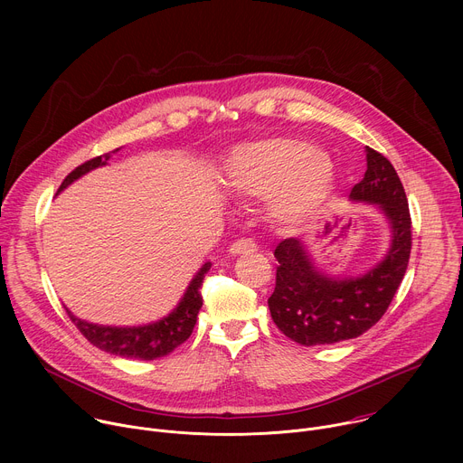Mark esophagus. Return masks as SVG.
Masks as SVG:
<instances>
[{
	"label": "esophagus",
	"mask_w": 463,
	"mask_h": 463,
	"mask_svg": "<svg viewBox=\"0 0 463 463\" xmlns=\"http://www.w3.org/2000/svg\"><path fill=\"white\" fill-rule=\"evenodd\" d=\"M252 250H256V243H254L252 240H249V238H241V240L234 241V243L229 247V252H231L232 256L243 254V252H252Z\"/></svg>",
	"instance_id": "obj_1"
}]
</instances>
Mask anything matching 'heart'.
I'll use <instances>...</instances> for the list:
<instances>
[{
	"mask_svg": "<svg viewBox=\"0 0 463 463\" xmlns=\"http://www.w3.org/2000/svg\"><path fill=\"white\" fill-rule=\"evenodd\" d=\"M225 186L240 197L269 195L271 216L297 223L315 214L334 188V168L318 148L293 137H266L234 146Z\"/></svg>",
	"mask_w": 463,
	"mask_h": 463,
	"instance_id": "1",
	"label": "heart"
}]
</instances>
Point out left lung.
I'll return each mask as SVG.
<instances>
[{
  "label": "left lung",
  "instance_id": "8db88e82",
  "mask_svg": "<svg viewBox=\"0 0 463 463\" xmlns=\"http://www.w3.org/2000/svg\"><path fill=\"white\" fill-rule=\"evenodd\" d=\"M350 202L377 207L390 223L392 243L377 266L357 277L327 275L313 266L302 240L275 249L277 284L269 311L280 332L302 346L334 345L363 335L384 315L411 258V213L405 188L392 163L366 146L364 177Z\"/></svg>",
  "mask_w": 463,
  "mask_h": 463
}]
</instances>
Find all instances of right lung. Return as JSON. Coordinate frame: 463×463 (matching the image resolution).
<instances>
[{
  "label": "right lung",
  "mask_w": 463,
  "mask_h": 463,
  "mask_svg": "<svg viewBox=\"0 0 463 463\" xmlns=\"http://www.w3.org/2000/svg\"><path fill=\"white\" fill-rule=\"evenodd\" d=\"M118 150L120 148H117L109 154L99 156V157L77 166L68 177L63 179V183L60 184L56 194H60L63 188H68L73 181L80 179L88 172L108 165V161L111 159V154L118 152ZM211 266H213L211 261H205L202 269L197 271L194 275V279L190 280L179 304L166 317H163L161 320L150 322V324L102 326V324L88 322V320L75 317L68 307H65V311H68L73 324L80 329V334L93 346L100 348L102 352H108L111 355H118V357H128V359L154 361V359L172 354L179 345H183L190 337L192 329L195 326V320H197V313H200V309L203 306L200 288H202L203 279L209 273Z\"/></svg>",
  "instance_id": "obj_1"
}]
</instances>
